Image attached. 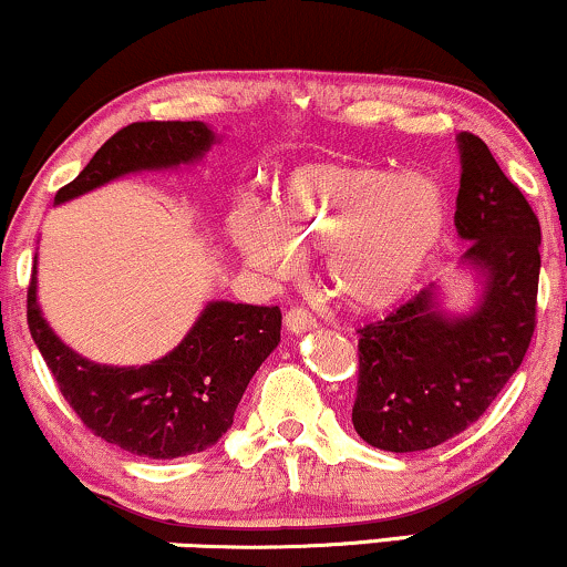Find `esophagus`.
Wrapping results in <instances>:
<instances>
[{"label":"esophagus","instance_id":"esophagus-1","mask_svg":"<svg viewBox=\"0 0 567 567\" xmlns=\"http://www.w3.org/2000/svg\"><path fill=\"white\" fill-rule=\"evenodd\" d=\"M284 326H286V331H289V334H305V331L316 329V318H312L308 310L291 308L284 316Z\"/></svg>","mask_w":567,"mask_h":567}]
</instances>
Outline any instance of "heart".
Masks as SVG:
<instances>
[{
    "label": "heart",
    "mask_w": 567,
    "mask_h": 567,
    "mask_svg": "<svg viewBox=\"0 0 567 567\" xmlns=\"http://www.w3.org/2000/svg\"><path fill=\"white\" fill-rule=\"evenodd\" d=\"M443 183L424 172L374 164H302L284 177L272 215L233 209L230 241L270 278L295 276L302 251H323L326 272L363 316L395 310L416 295L451 236Z\"/></svg>",
    "instance_id": "1"
}]
</instances>
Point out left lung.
Wrapping results in <instances>:
<instances>
[{
    "label": "left lung",
    "instance_id": "1",
    "mask_svg": "<svg viewBox=\"0 0 567 567\" xmlns=\"http://www.w3.org/2000/svg\"><path fill=\"white\" fill-rule=\"evenodd\" d=\"M454 225L470 244L456 272L472 302L449 308L432 281L358 334L361 371L352 427L392 454L435 449L485 414L520 369L536 326L542 228L481 137L462 132Z\"/></svg>",
    "mask_w": 567,
    "mask_h": 567
}]
</instances>
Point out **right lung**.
Masks as SVG:
<instances>
[{
	"label": "right lung",
	"instance_id": "1",
	"mask_svg": "<svg viewBox=\"0 0 567 567\" xmlns=\"http://www.w3.org/2000/svg\"><path fill=\"white\" fill-rule=\"evenodd\" d=\"M223 140L204 122H137L100 148L55 204L126 175L177 172L204 162ZM37 257L29 286V329L60 392L79 419L135 456L177 458L212 449L230 430L251 377L281 342V310L212 299L188 334L143 365H109L79 355L47 323L37 297Z\"/></svg>",
	"mask_w": 567,
	"mask_h": 567
}]
</instances>
